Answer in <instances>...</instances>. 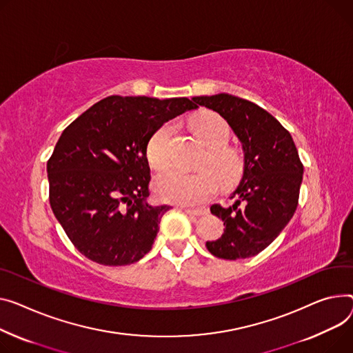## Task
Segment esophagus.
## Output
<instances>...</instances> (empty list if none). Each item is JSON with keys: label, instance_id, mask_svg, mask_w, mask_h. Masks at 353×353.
I'll return each instance as SVG.
<instances>
[{"label": "esophagus", "instance_id": "obj_1", "mask_svg": "<svg viewBox=\"0 0 353 353\" xmlns=\"http://www.w3.org/2000/svg\"><path fill=\"white\" fill-rule=\"evenodd\" d=\"M184 211H185V214L194 216V217L204 216V214H207V213H208V211H207V210H204V208H184Z\"/></svg>", "mask_w": 353, "mask_h": 353}]
</instances>
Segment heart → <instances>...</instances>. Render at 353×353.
I'll return each instance as SVG.
<instances>
[{"label": "heart", "instance_id": "1", "mask_svg": "<svg viewBox=\"0 0 353 353\" xmlns=\"http://www.w3.org/2000/svg\"><path fill=\"white\" fill-rule=\"evenodd\" d=\"M199 142L205 148L197 168L207 169L196 173L169 172L154 181V192L163 201L196 205L207 201L217 192V180L223 187L236 184L244 173V157L234 148L227 146L230 126L216 112L203 110L190 122ZM174 125H161L149 139L146 154L150 166L163 172L172 164V142Z\"/></svg>", "mask_w": 353, "mask_h": 353}]
</instances>
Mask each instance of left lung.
Segmentation results:
<instances>
[{
	"mask_svg": "<svg viewBox=\"0 0 353 353\" xmlns=\"http://www.w3.org/2000/svg\"><path fill=\"white\" fill-rule=\"evenodd\" d=\"M193 101L220 113L244 150V176L231 194L236 203L210 207L224 221V234L205 247L223 260L250 258L267 248L292 219L303 164L291 133L261 106L227 93Z\"/></svg>",
	"mask_w": 353,
	"mask_h": 353,
	"instance_id": "obj_1",
	"label": "left lung"
}]
</instances>
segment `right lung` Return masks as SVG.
Segmentation results:
<instances>
[{
    "mask_svg": "<svg viewBox=\"0 0 353 353\" xmlns=\"http://www.w3.org/2000/svg\"><path fill=\"white\" fill-rule=\"evenodd\" d=\"M187 98L108 97L70 123L46 163L50 204L75 248L101 265H128L154 243L169 205H150V136L197 109Z\"/></svg>",
    "mask_w": 353,
    "mask_h": 353,
    "instance_id": "add662e5",
    "label": "right lung"
}]
</instances>
